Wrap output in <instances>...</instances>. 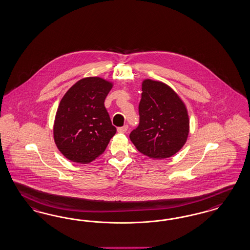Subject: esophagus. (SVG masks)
I'll list each match as a JSON object with an SVG mask.
<instances>
[{"label":"esophagus","instance_id":"esophagus-1","mask_svg":"<svg viewBox=\"0 0 250 250\" xmlns=\"http://www.w3.org/2000/svg\"><path fill=\"white\" fill-rule=\"evenodd\" d=\"M127 129H128V125H124V126L118 127V128H117V131H118L119 133H125V132L127 131Z\"/></svg>","mask_w":250,"mask_h":250}]
</instances>
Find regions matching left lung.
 <instances>
[{
    "instance_id": "8db88e82",
    "label": "left lung",
    "mask_w": 250,
    "mask_h": 250,
    "mask_svg": "<svg viewBox=\"0 0 250 250\" xmlns=\"http://www.w3.org/2000/svg\"><path fill=\"white\" fill-rule=\"evenodd\" d=\"M138 106L139 125L130 133L137 150L152 159L173 156L185 144L189 134L186 107L165 83L145 80Z\"/></svg>"
}]
</instances>
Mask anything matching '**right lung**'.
Masks as SVG:
<instances>
[{"label":"right lung","instance_id":"obj_1","mask_svg":"<svg viewBox=\"0 0 250 250\" xmlns=\"http://www.w3.org/2000/svg\"><path fill=\"white\" fill-rule=\"evenodd\" d=\"M112 83L98 77L85 78L74 84L60 103L54 139L67 159L89 163L105 150L116 128L104 107Z\"/></svg>","mask_w":250,"mask_h":250}]
</instances>
